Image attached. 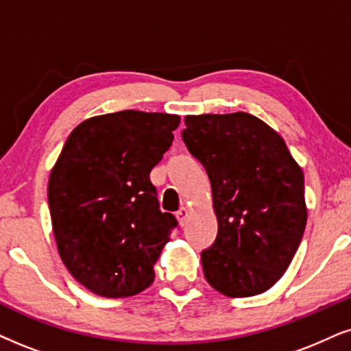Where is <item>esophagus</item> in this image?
Masks as SVG:
<instances>
[{
  "label": "esophagus",
  "instance_id": "esophagus-1",
  "mask_svg": "<svg viewBox=\"0 0 351 351\" xmlns=\"http://www.w3.org/2000/svg\"><path fill=\"white\" fill-rule=\"evenodd\" d=\"M176 217H178L180 223H181V225H184V223H186V220H188V217H189V207H186V206L181 207L180 210L176 212Z\"/></svg>",
  "mask_w": 351,
  "mask_h": 351
}]
</instances>
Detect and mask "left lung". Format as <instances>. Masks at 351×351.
<instances>
[{
	"label": "left lung",
	"mask_w": 351,
	"mask_h": 351,
	"mask_svg": "<svg viewBox=\"0 0 351 351\" xmlns=\"http://www.w3.org/2000/svg\"><path fill=\"white\" fill-rule=\"evenodd\" d=\"M181 136L206 168L219 221L201 252L206 280L221 295L264 293L288 269L303 238L304 176L285 141L238 112L191 114Z\"/></svg>",
	"instance_id": "8db88e82"
}]
</instances>
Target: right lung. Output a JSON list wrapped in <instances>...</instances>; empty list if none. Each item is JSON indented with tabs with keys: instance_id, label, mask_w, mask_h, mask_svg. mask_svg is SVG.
Returning a JSON list of instances; mask_svg holds the SVG:
<instances>
[{
	"instance_id": "obj_1",
	"label": "right lung",
	"mask_w": 351,
	"mask_h": 351,
	"mask_svg": "<svg viewBox=\"0 0 351 351\" xmlns=\"http://www.w3.org/2000/svg\"><path fill=\"white\" fill-rule=\"evenodd\" d=\"M178 124V114L123 110L86 119L66 141L48 206L58 252L92 293L124 298L154 282L178 221L160 210L149 175Z\"/></svg>"
}]
</instances>
